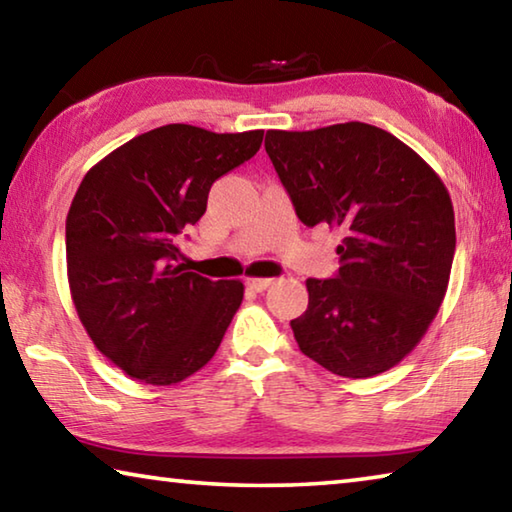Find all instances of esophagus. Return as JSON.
Segmentation results:
<instances>
[{"label": "esophagus", "instance_id": "esophagus-1", "mask_svg": "<svg viewBox=\"0 0 512 512\" xmlns=\"http://www.w3.org/2000/svg\"><path fill=\"white\" fill-rule=\"evenodd\" d=\"M246 284H248V287L253 289V291L262 293V291H266L268 287H271L273 280H271V277H253V280H248Z\"/></svg>", "mask_w": 512, "mask_h": 512}]
</instances>
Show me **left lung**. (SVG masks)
Wrapping results in <instances>:
<instances>
[{
	"instance_id": "obj_1",
	"label": "left lung",
	"mask_w": 512,
	"mask_h": 512,
	"mask_svg": "<svg viewBox=\"0 0 512 512\" xmlns=\"http://www.w3.org/2000/svg\"><path fill=\"white\" fill-rule=\"evenodd\" d=\"M264 146L298 219L343 235L339 273L309 277L307 311L291 320L300 352L341 377L386 372L445 298L456 228L443 180L395 135L361 121L268 131Z\"/></svg>"
}]
</instances>
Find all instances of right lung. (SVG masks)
<instances>
[{"mask_svg": "<svg viewBox=\"0 0 512 512\" xmlns=\"http://www.w3.org/2000/svg\"><path fill=\"white\" fill-rule=\"evenodd\" d=\"M262 140L169 124L85 173L65 223L69 291L92 343L126 375L171 386L219 350L244 284L187 271L178 241L205 214L214 180Z\"/></svg>", "mask_w": 512, "mask_h": 512, "instance_id": "1", "label": "right lung"}]
</instances>
